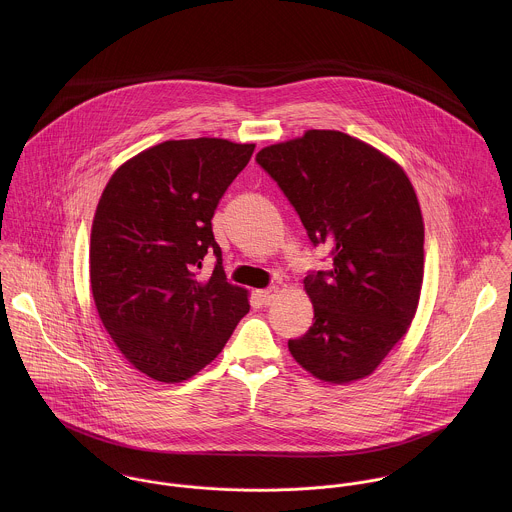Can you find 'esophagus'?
Returning a JSON list of instances; mask_svg holds the SVG:
<instances>
[{
    "instance_id": "34e87169",
    "label": "esophagus",
    "mask_w": 512,
    "mask_h": 512,
    "mask_svg": "<svg viewBox=\"0 0 512 512\" xmlns=\"http://www.w3.org/2000/svg\"><path fill=\"white\" fill-rule=\"evenodd\" d=\"M256 295H258V299H260V303H262V305H270V303L276 299V295H278V288L260 290V292H256Z\"/></svg>"
}]
</instances>
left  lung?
I'll return each instance as SVG.
<instances>
[{"instance_id":"8db88e82","label":"left lung","mask_w":512,"mask_h":512,"mask_svg":"<svg viewBox=\"0 0 512 512\" xmlns=\"http://www.w3.org/2000/svg\"><path fill=\"white\" fill-rule=\"evenodd\" d=\"M256 161L309 240L333 256V270L303 280L313 325L288 349L323 382L361 380L408 333L418 309L424 219L416 191L394 159L337 130H307L260 149Z\"/></svg>"}]
</instances>
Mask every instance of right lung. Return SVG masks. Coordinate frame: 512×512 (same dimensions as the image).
<instances>
[{"instance_id":"right-lung-1","label":"right lung","mask_w":512,"mask_h":512,"mask_svg":"<svg viewBox=\"0 0 512 512\" xmlns=\"http://www.w3.org/2000/svg\"><path fill=\"white\" fill-rule=\"evenodd\" d=\"M254 147L169 140L122 163L102 191L90 290L118 351L151 380L183 382L213 363L250 309L248 292L226 282L211 220ZM211 251L218 266L203 281Z\"/></svg>"}]
</instances>
